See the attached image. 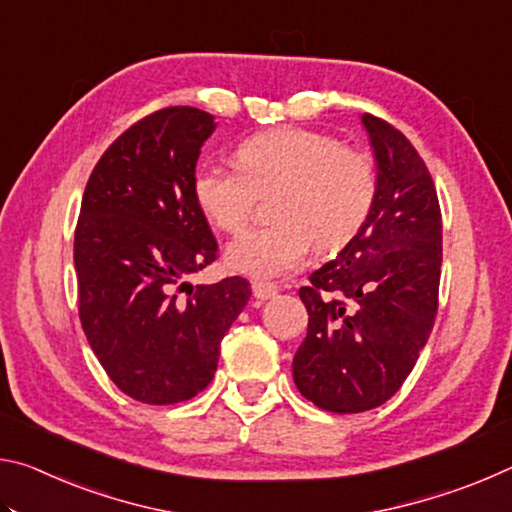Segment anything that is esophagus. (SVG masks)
Instances as JSON below:
<instances>
[{
    "mask_svg": "<svg viewBox=\"0 0 512 512\" xmlns=\"http://www.w3.org/2000/svg\"><path fill=\"white\" fill-rule=\"evenodd\" d=\"M253 296L264 302V300H271L277 296V287L275 284H268V282H253Z\"/></svg>",
    "mask_w": 512,
    "mask_h": 512,
    "instance_id": "obj_1",
    "label": "esophagus"
}]
</instances>
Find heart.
Segmentation results:
<instances>
[{"instance_id":"1","label":"heart","mask_w":512,"mask_h":512,"mask_svg":"<svg viewBox=\"0 0 512 512\" xmlns=\"http://www.w3.org/2000/svg\"><path fill=\"white\" fill-rule=\"evenodd\" d=\"M239 167L207 162L192 180L194 203L214 228L232 232L253 214L257 192L280 187L277 223L244 230L225 248L230 271L275 280L305 264L311 248L334 253L366 225L377 178L366 155L309 128H271L239 144Z\"/></svg>"}]
</instances>
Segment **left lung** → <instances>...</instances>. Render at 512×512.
<instances>
[{
    "label": "left lung",
    "mask_w": 512,
    "mask_h": 512,
    "mask_svg": "<svg viewBox=\"0 0 512 512\" xmlns=\"http://www.w3.org/2000/svg\"><path fill=\"white\" fill-rule=\"evenodd\" d=\"M361 126L375 155V203L359 235L300 289L309 327L293 357L298 391L332 413L370 411L400 391L436 320L443 264L427 164L384 119L363 115Z\"/></svg>",
    "instance_id": "obj_1"
}]
</instances>
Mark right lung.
Returning <instances> with one entry per match:
<instances>
[{
	"mask_svg": "<svg viewBox=\"0 0 512 512\" xmlns=\"http://www.w3.org/2000/svg\"><path fill=\"white\" fill-rule=\"evenodd\" d=\"M214 128L198 108L153 112L110 144L83 194L74 235L83 332L119 391L144 404L201 393L250 300L244 277L187 282L219 248L192 194Z\"/></svg>",
	"mask_w": 512,
	"mask_h": 512,
	"instance_id": "add662e5",
	"label": "right lung"
}]
</instances>
